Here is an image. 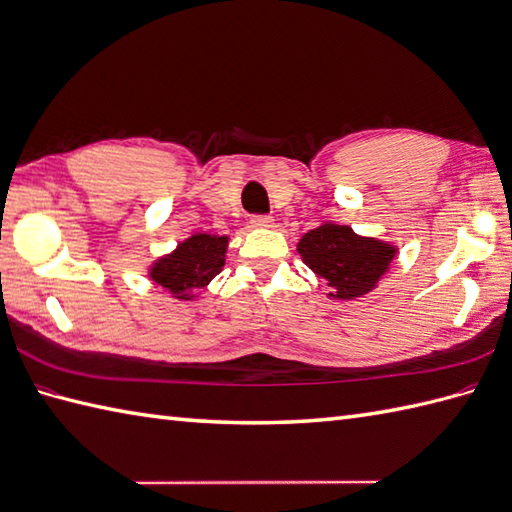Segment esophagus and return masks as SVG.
<instances>
[{"label": "esophagus", "mask_w": 512, "mask_h": 512, "mask_svg": "<svg viewBox=\"0 0 512 512\" xmlns=\"http://www.w3.org/2000/svg\"><path fill=\"white\" fill-rule=\"evenodd\" d=\"M251 224L255 229H270L272 224H275V220H272L270 216H253Z\"/></svg>", "instance_id": "esophagus-1"}]
</instances>
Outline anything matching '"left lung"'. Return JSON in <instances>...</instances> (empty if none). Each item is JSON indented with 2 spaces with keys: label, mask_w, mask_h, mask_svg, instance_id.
I'll return each mask as SVG.
<instances>
[{
  "label": "left lung",
  "mask_w": 512,
  "mask_h": 512,
  "mask_svg": "<svg viewBox=\"0 0 512 512\" xmlns=\"http://www.w3.org/2000/svg\"><path fill=\"white\" fill-rule=\"evenodd\" d=\"M296 251L307 268L327 281L334 290L329 296L338 301H355L375 290L397 255L392 244L362 237L347 224L331 222L305 233Z\"/></svg>",
  "instance_id": "left-lung-1"
}]
</instances>
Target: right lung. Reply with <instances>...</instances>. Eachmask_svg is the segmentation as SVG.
<instances>
[{"label":"right lung","instance_id":"add662e5","mask_svg":"<svg viewBox=\"0 0 512 512\" xmlns=\"http://www.w3.org/2000/svg\"><path fill=\"white\" fill-rule=\"evenodd\" d=\"M229 237L194 233L178 244L170 255L159 257L148 270V277L168 290L178 301L196 299L209 281L220 275L227 255Z\"/></svg>","mask_w":512,"mask_h":512}]
</instances>
